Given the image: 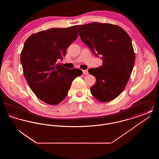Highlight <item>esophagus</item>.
<instances>
[{"instance_id": "obj_1", "label": "esophagus", "mask_w": 159, "mask_h": 159, "mask_svg": "<svg viewBox=\"0 0 159 159\" xmlns=\"http://www.w3.org/2000/svg\"><path fill=\"white\" fill-rule=\"evenodd\" d=\"M83 75H88V71L87 70H83Z\"/></svg>"}]
</instances>
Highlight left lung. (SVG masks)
Segmentation results:
<instances>
[{"instance_id":"1","label":"left lung","mask_w":159,"mask_h":159,"mask_svg":"<svg viewBox=\"0 0 159 159\" xmlns=\"http://www.w3.org/2000/svg\"><path fill=\"white\" fill-rule=\"evenodd\" d=\"M82 42L102 60V66L90 68L96 83L90 89L101 102L117 97L125 88L135 60L131 39L120 27L108 23H92L77 26Z\"/></svg>"}]
</instances>
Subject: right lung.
I'll return each mask as SVG.
<instances>
[{
  "mask_svg": "<svg viewBox=\"0 0 159 159\" xmlns=\"http://www.w3.org/2000/svg\"><path fill=\"white\" fill-rule=\"evenodd\" d=\"M77 25L53 28L31 35L21 53L23 73L31 89L46 104L57 105L65 98L71 82L83 72L62 66L59 60L78 36Z\"/></svg>",
  "mask_w": 159,
  "mask_h": 159,
  "instance_id": "add662e5",
  "label": "right lung"
}]
</instances>
